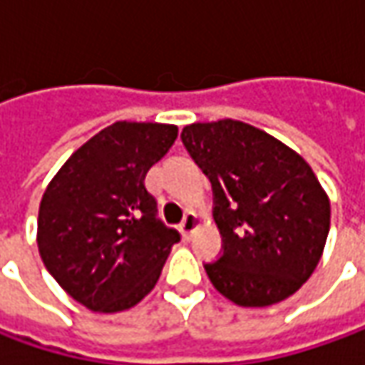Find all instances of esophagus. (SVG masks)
Listing matches in <instances>:
<instances>
[{
  "label": "esophagus",
  "mask_w": 365,
  "mask_h": 365,
  "mask_svg": "<svg viewBox=\"0 0 365 365\" xmlns=\"http://www.w3.org/2000/svg\"><path fill=\"white\" fill-rule=\"evenodd\" d=\"M199 223H201L199 215H197V213H192V211H189V213L185 215V219H182L180 227H178L180 233H182V237H185V240H190V237H192V233L197 232Z\"/></svg>",
  "instance_id": "34e87169"
}]
</instances>
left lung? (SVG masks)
I'll return each mask as SVG.
<instances>
[{"label": "left lung", "mask_w": 365, "mask_h": 365, "mask_svg": "<svg viewBox=\"0 0 365 365\" xmlns=\"http://www.w3.org/2000/svg\"><path fill=\"white\" fill-rule=\"evenodd\" d=\"M182 144L211 180L223 256L209 280L240 307H270L315 272L331 205L301 154L237 120L185 125Z\"/></svg>", "instance_id": "left-lung-1"}]
</instances>
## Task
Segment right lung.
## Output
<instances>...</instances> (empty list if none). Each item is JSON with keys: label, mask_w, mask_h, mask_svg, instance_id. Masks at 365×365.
Wrapping results in <instances>:
<instances>
[{"label": "right lung", "mask_w": 365, "mask_h": 365, "mask_svg": "<svg viewBox=\"0 0 365 365\" xmlns=\"http://www.w3.org/2000/svg\"><path fill=\"white\" fill-rule=\"evenodd\" d=\"M178 128L115 121L73 152L42 195L38 252L52 278L83 307L120 313L160 278L180 233L156 217L144 178Z\"/></svg>", "instance_id": "obj_1"}]
</instances>
